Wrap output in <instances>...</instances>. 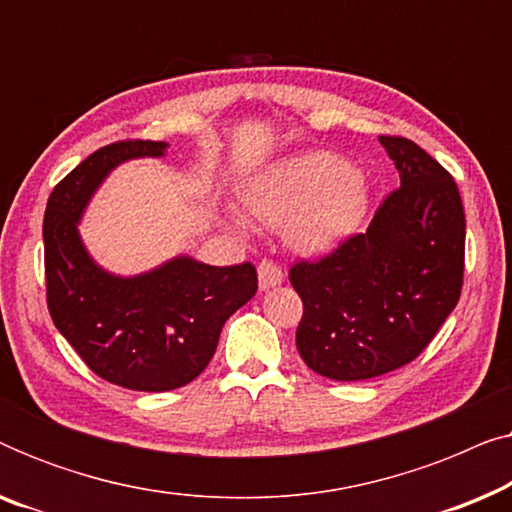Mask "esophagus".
<instances>
[{
  "mask_svg": "<svg viewBox=\"0 0 512 512\" xmlns=\"http://www.w3.org/2000/svg\"><path fill=\"white\" fill-rule=\"evenodd\" d=\"M284 282V272L275 261H261L258 265V286L261 291H268L272 286H279Z\"/></svg>",
  "mask_w": 512,
  "mask_h": 512,
  "instance_id": "34e87169",
  "label": "esophagus"
}]
</instances>
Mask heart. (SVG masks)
Returning <instances> with one entry per match:
<instances>
[{"label":"heart","mask_w":512,"mask_h":512,"mask_svg":"<svg viewBox=\"0 0 512 512\" xmlns=\"http://www.w3.org/2000/svg\"><path fill=\"white\" fill-rule=\"evenodd\" d=\"M249 212L270 226H286L298 249H333L359 226L370 205V186L345 158L307 151L277 160L244 186Z\"/></svg>","instance_id":"heart-1"}]
</instances>
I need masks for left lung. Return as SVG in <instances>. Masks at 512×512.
<instances>
[{"label": "left lung", "mask_w": 512, "mask_h": 512, "mask_svg": "<svg viewBox=\"0 0 512 512\" xmlns=\"http://www.w3.org/2000/svg\"><path fill=\"white\" fill-rule=\"evenodd\" d=\"M396 188L366 233L289 279L303 300L296 347L314 373L338 382L380 377L424 352L457 307L466 216L452 174L405 137H380Z\"/></svg>", "instance_id": "left-lung-1"}]
</instances>
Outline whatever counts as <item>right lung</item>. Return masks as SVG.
<instances>
[{"label": "right lung", "instance_id": "1", "mask_svg": "<svg viewBox=\"0 0 512 512\" xmlns=\"http://www.w3.org/2000/svg\"><path fill=\"white\" fill-rule=\"evenodd\" d=\"M165 151V142L142 139L102 146L53 188L44 214L46 300L55 328L95 375L135 391L193 382L212 361L223 324L258 289L251 263L216 268L174 256L121 277L88 254L79 223L102 181L125 160Z\"/></svg>", "mask_w": 512, "mask_h": 512}]
</instances>
